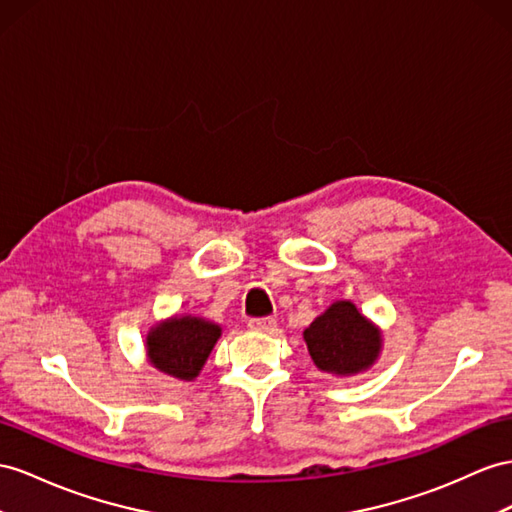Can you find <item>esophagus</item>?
<instances>
[{
	"mask_svg": "<svg viewBox=\"0 0 512 512\" xmlns=\"http://www.w3.org/2000/svg\"><path fill=\"white\" fill-rule=\"evenodd\" d=\"M274 326H277V320L264 316V318H251L248 320V329H253L257 333H272Z\"/></svg>",
	"mask_w": 512,
	"mask_h": 512,
	"instance_id": "obj_1",
	"label": "esophagus"
}]
</instances>
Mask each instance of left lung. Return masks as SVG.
<instances>
[{"label":"left lung","instance_id":"obj_1","mask_svg":"<svg viewBox=\"0 0 512 512\" xmlns=\"http://www.w3.org/2000/svg\"><path fill=\"white\" fill-rule=\"evenodd\" d=\"M305 342L313 363L324 372L357 374L370 368L381 350V333L365 320L359 309L339 300L305 331Z\"/></svg>","mask_w":512,"mask_h":512}]
</instances>
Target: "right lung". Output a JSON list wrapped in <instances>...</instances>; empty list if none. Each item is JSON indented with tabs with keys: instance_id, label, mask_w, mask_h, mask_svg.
<instances>
[{
	"instance_id": "1",
	"label": "right lung",
	"mask_w": 512,
	"mask_h": 512,
	"mask_svg": "<svg viewBox=\"0 0 512 512\" xmlns=\"http://www.w3.org/2000/svg\"><path fill=\"white\" fill-rule=\"evenodd\" d=\"M220 337V326L199 318H175L149 333L147 350L157 370L192 381Z\"/></svg>"
}]
</instances>
